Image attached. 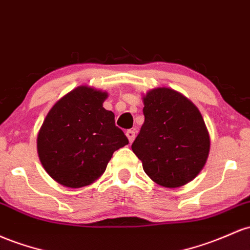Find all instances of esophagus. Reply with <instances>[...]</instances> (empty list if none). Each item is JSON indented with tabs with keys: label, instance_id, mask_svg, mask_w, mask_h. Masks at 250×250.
<instances>
[{
	"label": "esophagus",
	"instance_id": "1",
	"mask_svg": "<svg viewBox=\"0 0 250 250\" xmlns=\"http://www.w3.org/2000/svg\"><path fill=\"white\" fill-rule=\"evenodd\" d=\"M125 135H127L128 140H129V142L131 144V142L134 141V139H135V131L131 130V129H129V130L125 131Z\"/></svg>",
	"mask_w": 250,
	"mask_h": 250
}]
</instances>
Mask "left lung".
<instances>
[{"label": "left lung", "instance_id": "8db88e82", "mask_svg": "<svg viewBox=\"0 0 250 250\" xmlns=\"http://www.w3.org/2000/svg\"><path fill=\"white\" fill-rule=\"evenodd\" d=\"M145 122L131 149L146 174L165 188H180L198 175L210 150V138L198 108L168 87L144 96Z\"/></svg>", "mask_w": 250, "mask_h": 250}]
</instances>
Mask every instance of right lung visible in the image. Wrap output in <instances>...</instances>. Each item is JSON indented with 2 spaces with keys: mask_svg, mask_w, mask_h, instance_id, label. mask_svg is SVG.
Here are the masks:
<instances>
[{
  "mask_svg": "<svg viewBox=\"0 0 250 250\" xmlns=\"http://www.w3.org/2000/svg\"><path fill=\"white\" fill-rule=\"evenodd\" d=\"M106 92L82 85L52 106L38 134L39 159L60 185L83 188L105 171L112 153L129 144L103 108Z\"/></svg>",
  "mask_w": 250,
  "mask_h": 250,
  "instance_id": "add662e5",
  "label": "right lung"
}]
</instances>
